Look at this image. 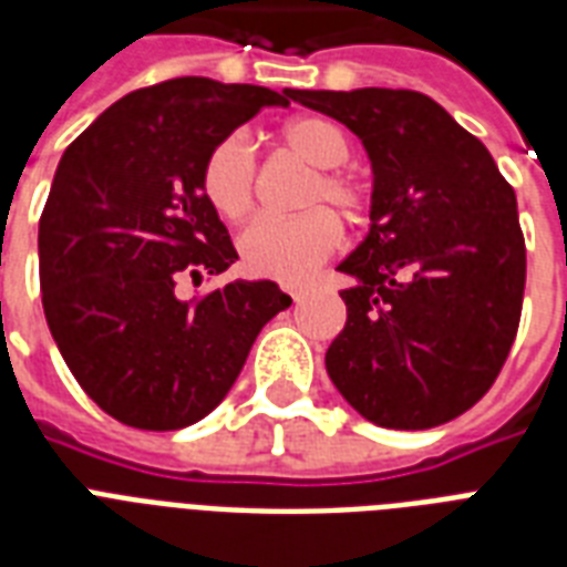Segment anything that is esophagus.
Here are the masks:
<instances>
[{"mask_svg": "<svg viewBox=\"0 0 567 567\" xmlns=\"http://www.w3.org/2000/svg\"><path fill=\"white\" fill-rule=\"evenodd\" d=\"M288 293L293 297V302H300V300H306V297H309V288H306V285H300V288H288Z\"/></svg>", "mask_w": 567, "mask_h": 567, "instance_id": "obj_1", "label": "esophagus"}]
</instances>
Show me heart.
Instances as JSON below:
<instances>
[{"label": "heart", "instance_id": "1", "mask_svg": "<svg viewBox=\"0 0 567 567\" xmlns=\"http://www.w3.org/2000/svg\"><path fill=\"white\" fill-rule=\"evenodd\" d=\"M285 146L315 173L306 190V205H332L338 214L355 220L368 208V188L336 167L350 158V137L336 120L306 114L282 128ZM256 158L244 135H226L208 150L199 171V188L205 203L226 220H238L252 205ZM341 240V223L329 208H309L297 217L261 214L240 231V267L249 276L293 282L315 265L336 252Z\"/></svg>", "mask_w": 567, "mask_h": 567}]
</instances>
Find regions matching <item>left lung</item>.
I'll list each match as a JSON object with an SVG mask.
<instances>
[{"mask_svg":"<svg viewBox=\"0 0 567 567\" xmlns=\"http://www.w3.org/2000/svg\"><path fill=\"white\" fill-rule=\"evenodd\" d=\"M371 158V229L338 265L347 323L327 373L377 426L430 430L494 385L518 332V199L483 141L417 91H291Z\"/></svg>","mask_w":567,"mask_h":567,"instance_id":"left-lung-1","label":"left lung"}]
</instances>
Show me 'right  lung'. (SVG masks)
Masks as SVG:
<instances>
[{
  "label": "right lung",
  "mask_w": 567,
  "mask_h": 567,
  "mask_svg": "<svg viewBox=\"0 0 567 567\" xmlns=\"http://www.w3.org/2000/svg\"><path fill=\"white\" fill-rule=\"evenodd\" d=\"M267 105L288 100L182 75L126 93L58 162L38 229L43 315L84 394L126 426L203 421L261 327L291 306L270 279L176 297L182 276H217L238 258L199 171Z\"/></svg>",
  "instance_id": "obj_1"
}]
</instances>
